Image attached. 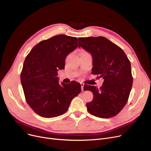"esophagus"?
I'll return each instance as SVG.
<instances>
[{
  "mask_svg": "<svg viewBox=\"0 0 151 151\" xmlns=\"http://www.w3.org/2000/svg\"><path fill=\"white\" fill-rule=\"evenodd\" d=\"M80 84H81V90H82V91H84V84L83 83H81Z\"/></svg>",
  "mask_w": 151,
  "mask_h": 151,
  "instance_id": "1",
  "label": "esophagus"
}]
</instances>
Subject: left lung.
I'll use <instances>...</instances> for the list:
<instances>
[{
    "label": "left lung",
    "instance_id": "1",
    "mask_svg": "<svg viewBox=\"0 0 151 151\" xmlns=\"http://www.w3.org/2000/svg\"><path fill=\"white\" fill-rule=\"evenodd\" d=\"M78 42L79 47L81 46L93 58L92 73L104 79L100 89L84 86V90L93 94V100L86 104L87 109L100 118L115 116L126 105L132 88L130 62L120 47L105 37H80Z\"/></svg>",
    "mask_w": 151,
    "mask_h": 151
}]
</instances>
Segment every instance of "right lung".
Wrapping results in <instances>:
<instances>
[{
    "label": "right lung",
    "instance_id": "right-lung-1",
    "mask_svg": "<svg viewBox=\"0 0 151 151\" xmlns=\"http://www.w3.org/2000/svg\"><path fill=\"white\" fill-rule=\"evenodd\" d=\"M78 46L76 37L61 34L38 43L26 56L21 82L27 103L39 116L63 114L81 92L80 83H59L57 77L58 70L64 69L67 55Z\"/></svg>",
    "mask_w": 151,
    "mask_h": 151
}]
</instances>
